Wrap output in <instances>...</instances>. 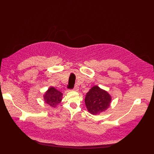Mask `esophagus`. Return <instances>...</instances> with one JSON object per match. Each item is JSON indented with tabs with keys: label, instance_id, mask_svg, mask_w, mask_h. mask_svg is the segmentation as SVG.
Returning a JSON list of instances; mask_svg holds the SVG:
<instances>
[{
	"label": "esophagus",
	"instance_id": "obj_1",
	"mask_svg": "<svg viewBox=\"0 0 154 154\" xmlns=\"http://www.w3.org/2000/svg\"><path fill=\"white\" fill-rule=\"evenodd\" d=\"M79 90V87L77 85H75V86H74V88L73 91H78Z\"/></svg>",
	"mask_w": 154,
	"mask_h": 154
}]
</instances>
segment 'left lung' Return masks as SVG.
Listing matches in <instances>:
<instances>
[{"label":"left lung","instance_id":"obj_1","mask_svg":"<svg viewBox=\"0 0 154 154\" xmlns=\"http://www.w3.org/2000/svg\"><path fill=\"white\" fill-rule=\"evenodd\" d=\"M112 96L98 86H94L86 94L85 102L88 111L91 115H99L109 108Z\"/></svg>","mask_w":154,"mask_h":154}]
</instances>
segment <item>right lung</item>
I'll list each match as a JSON object with an SVG mask.
<instances>
[{
  "label": "right lung",
  "mask_w": 154,
  "mask_h": 154,
  "mask_svg": "<svg viewBox=\"0 0 154 154\" xmlns=\"http://www.w3.org/2000/svg\"><path fill=\"white\" fill-rule=\"evenodd\" d=\"M63 93L55 89L54 87L51 86L45 92L43 96L44 100L49 106L55 108L62 100Z\"/></svg>",
  "instance_id": "add662e5"
}]
</instances>
